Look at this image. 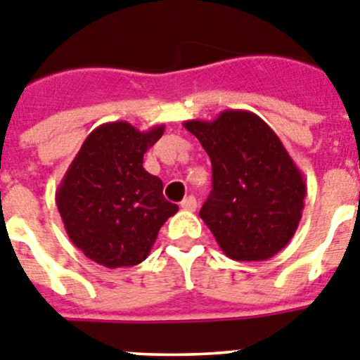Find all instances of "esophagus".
Masks as SVG:
<instances>
[{
  "mask_svg": "<svg viewBox=\"0 0 360 360\" xmlns=\"http://www.w3.org/2000/svg\"><path fill=\"white\" fill-rule=\"evenodd\" d=\"M180 207H182L184 210H189V212H193V210H196V207H198L196 198H194V196H187L186 200H184V202L180 203Z\"/></svg>",
  "mask_w": 360,
  "mask_h": 360,
  "instance_id": "esophagus-1",
  "label": "esophagus"
}]
</instances>
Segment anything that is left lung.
I'll return each mask as SVG.
<instances>
[{
	"instance_id": "1",
	"label": "left lung",
	"mask_w": 360,
	"mask_h": 360,
	"mask_svg": "<svg viewBox=\"0 0 360 360\" xmlns=\"http://www.w3.org/2000/svg\"><path fill=\"white\" fill-rule=\"evenodd\" d=\"M212 162V191L200 210L217 245L233 260H268L295 236L307 186L278 135L248 110L191 120Z\"/></svg>"
}]
</instances>
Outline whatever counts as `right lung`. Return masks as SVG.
<instances>
[{
	"instance_id": "obj_1",
	"label": "right lung",
	"mask_w": 360,
	"mask_h": 360,
	"mask_svg": "<svg viewBox=\"0 0 360 360\" xmlns=\"http://www.w3.org/2000/svg\"><path fill=\"white\" fill-rule=\"evenodd\" d=\"M164 134L127 121L100 124L87 135L57 189L65 232L87 259L105 268L141 264L158 230L178 205L162 194V180L143 167V157Z\"/></svg>"
}]
</instances>
